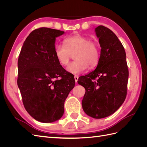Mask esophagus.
I'll return each instance as SVG.
<instances>
[{"label": "esophagus", "mask_w": 147, "mask_h": 147, "mask_svg": "<svg viewBox=\"0 0 147 147\" xmlns=\"http://www.w3.org/2000/svg\"><path fill=\"white\" fill-rule=\"evenodd\" d=\"M74 79H75V83H77V81H78V75H75V76H74Z\"/></svg>", "instance_id": "34e87169"}]
</instances>
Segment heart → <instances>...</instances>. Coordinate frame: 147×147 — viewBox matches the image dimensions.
Here are the masks:
<instances>
[{
  "instance_id": "1",
  "label": "heart",
  "mask_w": 147,
  "mask_h": 147,
  "mask_svg": "<svg viewBox=\"0 0 147 147\" xmlns=\"http://www.w3.org/2000/svg\"><path fill=\"white\" fill-rule=\"evenodd\" d=\"M64 45L58 43L55 47V53L58 63L66 65L74 55L75 61L70 63L66 67L68 72L80 74L85 71L88 66L93 68L98 64L100 58V48L96 42L90 38L75 35L67 37Z\"/></svg>"
}]
</instances>
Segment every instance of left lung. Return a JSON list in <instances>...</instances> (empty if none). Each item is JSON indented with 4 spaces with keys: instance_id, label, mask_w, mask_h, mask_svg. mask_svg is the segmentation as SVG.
Masks as SVG:
<instances>
[{
    "instance_id": "left-lung-1",
    "label": "left lung",
    "mask_w": 147,
    "mask_h": 147,
    "mask_svg": "<svg viewBox=\"0 0 147 147\" xmlns=\"http://www.w3.org/2000/svg\"><path fill=\"white\" fill-rule=\"evenodd\" d=\"M95 32L101 48L99 63L78 83L86 90L82 103L84 112L100 119L114 113L125 100L129 71L125 50L117 35L103 26Z\"/></svg>"
}]
</instances>
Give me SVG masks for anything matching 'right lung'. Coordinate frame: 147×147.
Returning a JSON list of instances; mask_svg holds the SVG:
<instances>
[{"label": "right lung", "instance_id": "right-lung-1", "mask_svg": "<svg viewBox=\"0 0 147 147\" xmlns=\"http://www.w3.org/2000/svg\"><path fill=\"white\" fill-rule=\"evenodd\" d=\"M64 31L47 28L33 30L26 38L18 61L17 83L25 109L42 123L59 119L64 102L75 86L72 74L58 63L55 53L56 38ZM61 77L60 80H57Z\"/></svg>", "mask_w": 147, "mask_h": 147}]
</instances>
